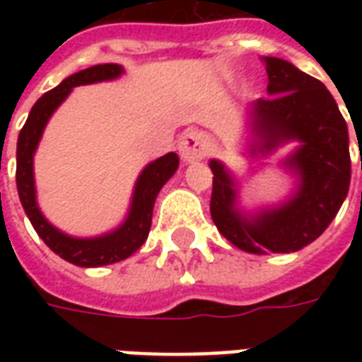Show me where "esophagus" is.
Instances as JSON below:
<instances>
[{"label": "esophagus", "mask_w": 362, "mask_h": 362, "mask_svg": "<svg viewBox=\"0 0 362 362\" xmlns=\"http://www.w3.org/2000/svg\"><path fill=\"white\" fill-rule=\"evenodd\" d=\"M180 155L184 160H197V158H204L209 153V141H207V135L199 129H188L184 132L180 137Z\"/></svg>", "instance_id": "esophagus-1"}]
</instances>
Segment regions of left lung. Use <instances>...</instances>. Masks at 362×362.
Wrapping results in <instances>:
<instances>
[{
  "instance_id": "left-lung-1",
  "label": "left lung",
  "mask_w": 362,
  "mask_h": 362,
  "mask_svg": "<svg viewBox=\"0 0 362 362\" xmlns=\"http://www.w3.org/2000/svg\"><path fill=\"white\" fill-rule=\"evenodd\" d=\"M267 93L252 106L259 153L300 141L287 160L300 186L287 204L244 219L235 209V182L211 160V219L228 243L250 254L296 252L314 243L334 221L349 192V134L324 83L279 58H266ZM362 168V160H361Z\"/></svg>"
}]
</instances>
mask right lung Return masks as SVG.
Wrapping results in <instances>:
<instances>
[{
  "mask_svg": "<svg viewBox=\"0 0 362 362\" xmlns=\"http://www.w3.org/2000/svg\"><path fill=\"white\" fill-rule=\"evenodd\" d=\"M124 69L116 64H100V66L83 69L79 74L69 75L56 89L48 90L46 95L36 100L25 126L21 129L19 141H17V174L15 176H17V189H19L21 204L25 207V213L38 236L46 243V246L52 252H56L59 258H64L75 266H106V264L129 258L134 252L139 250L149 235L153 205H155L158 192L178 168L176 153H168L165 157L153 160L149 166H145V170L135 184L134 202H132V209H129L126 223L110 235L98 236V238H71V236L59 233L56 227H52L42 217V213L36 205L33 157H35L36 145L42 137L46 122L52 116V112L66 100V96L74 87L114 79Z\"/></svg>",
  "mask_w": 362,
  "mask_h": 362,
  "instance_id": "1",
  "label": "right lung"
}]
</instances>
